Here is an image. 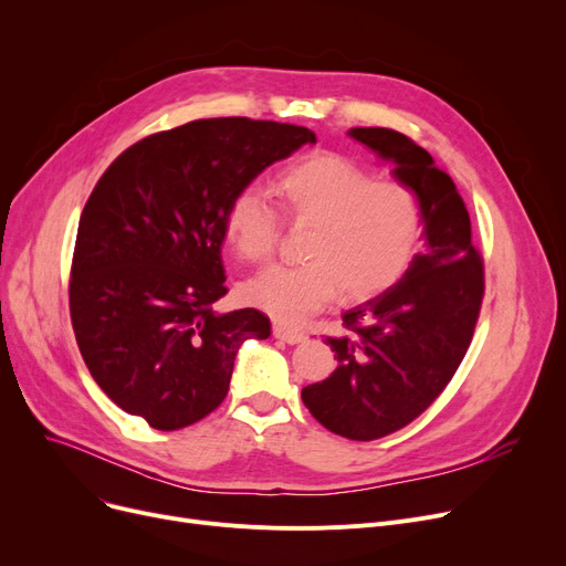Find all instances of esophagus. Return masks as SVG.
Segmentation results:
<instances>
[{
  "label": "esophagus",
  "mask_w": 566,
  "mask_h": 566,
  "mask_svg": "<svg viewBox=\"0 0 566 566\" xmlns=\"http://www.w3.org/2000/svg\"><path fill=\"white\" fill-rule=\"evenodd\" d=\"M273 335L286 344H301L305 339V333H301L298 328H289V325L282 323L273 325Z\"/></svg>",
  "instance_id": "obj_1"
}]
</instances>
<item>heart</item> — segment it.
Wrapping results in <instances>:
<instances>
[{"label": "heart", "instance_id": "obj_1", "mask_svg": "<svg viewBox=\"0 0 566 566\" xmlns=\"http://www.w3.org/2000/svg\"><path fill=\"white\" fill-rule=\"evenodd\" d=\"M289 220L312 222L305 263L273 265L245 284V298L282 323H298L328 303L365 298L395 284L410 265L424 229L422 197L401 178H371L335 151H312L273 181ZM231 248L248 261L275 252L280 216L259 190L233 197L224 216Z\"/></svg>", "mask_w": 566, "mask_h": 566}]
</instances>
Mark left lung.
Returning a JSON list of instances; mask_svg holds the SVG:
<instances>
[{
    "mask_svg": "<svg viewBox=\"0 0 566 566\" xmlns=\"http://www.w3.org/2000/svg\"><path fill=\"white\" fill-rule=\"evenodd\" d=\"M392 176L422 197L424 245L406 275L344 312V333L325 342L337 369L303 388L314 418L348 440H376L422 415L448 388L470 346L484 298V261L472 245L468 208L452 178L410 137L350 128Z\"/></svg>",
    "mask_w": 566,
    "mask_h": 566,
    "instance_id": "8db88e82",
    "label": "left lung"
}]
</instances>
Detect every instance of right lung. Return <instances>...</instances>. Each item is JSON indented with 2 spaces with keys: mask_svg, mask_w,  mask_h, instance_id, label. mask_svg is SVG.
Wrapping results in <instances>:
<instances>
[{
  "mask_svg": "<svg viewBox=\"0 0 566 566\" xmlns=\"http://www.w3.org/2000/svg\"><path fill=\"white\" fill-rule=\"evenodd\" d=\"M314 142L303 126L201 118L105 169L80 218L69 303L82 358L118 408L176 431L224 401L238 348L271 335L259 310L218 312L227 208Z\"/></svg>",
  "mask_w": 566,
  "mask_h": 566,
  "instance_id": "right-lung-1",
  "label": "right lung"
}]
</instances>
